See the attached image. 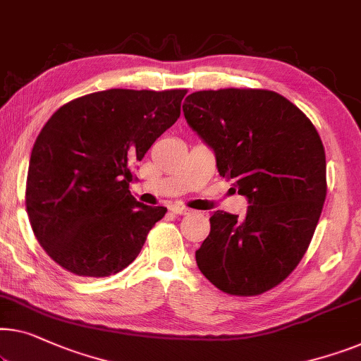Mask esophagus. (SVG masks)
I'll use <instances>...</instances> for the list:
<instances>
[{"instance_id": "1", "label": "esophagus", "mask_w": 361, "mask_h": 361, "mask_svg": "<svg viewBox=\"0 0 361 361\" xmlns=\"http://www.w3.org/2000/svg\"><path fill=\"white\" fill-rule=\"evenodd\" d=\"M171 212L174 213V215H189L192 210H189V208H185V207H180V205H172Z\"/></svg>"}]
</instances>
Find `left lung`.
I'll list each match as a JSON object with an SVG mask.
<instances>
[{
  "mask_svg": "<svg viewBox=\"0 0 361 361\" xmlns=\"http://www.w3.org/2000/svg\"><path fill=\"white\" fill-rule=\"evenodd\" d=\"M182 111L215 153L219 176L249 203L244 218L213 213L198 269L224 293H264L300 264L319 221L327 192L319 135L274 91H197Z\"/></svg>",
  "mask_w": 361,
  "mask_h": 361,
  "instance_id": "8db88e82",
  "label": "left lung"
}]
</instances>
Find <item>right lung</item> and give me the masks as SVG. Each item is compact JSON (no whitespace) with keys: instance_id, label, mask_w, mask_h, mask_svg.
Returning a JSON list of instances; mask_svg holds the SVG:
<instances>
[{"instance_id":"add662e5","label":"right lung","mask_w":361,"mask_h":361,"mask_svg":"<svg viewBox=\"0 0 361 361\" xmlns=\"http://www.w3.org/2000/svg\"><path fill=\"white\" fill-rule=\"evenodd\" d=\"M185 92H92L49 118L30 153L25 207L56 264L80 276H109L137 259L168 210L130 193L133 168L179 118Z\"/></svg>"}]
</instances>
